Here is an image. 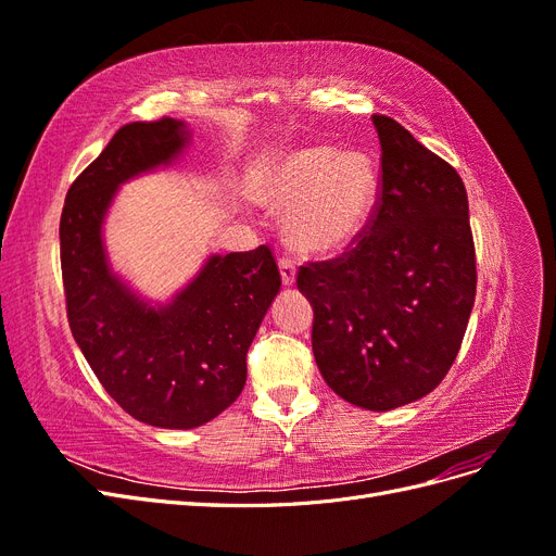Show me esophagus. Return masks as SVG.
<instances>
[{"label":"esophagus","instance_id":"esophagus-1","mask_svg":"<svg viewBox=\"0 0 556 556\" xmlns=\"http://www.w3.org/2000/svg\"><path fill=\"white\" fill-rule=\"evenodd\" d=\"M278 264H280V276H282V282H285V285H292V282H294V278H296V262H294V257H290V255H282Z\"/></svg>","mask_w":556,"mask_h":556}]
</instances>
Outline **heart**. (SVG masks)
<instances>
[{
  "mask_svg": "<svg viewBox=\"0 0 556 556\" xmlns=\"http://www.w3.org/2000/svg\"><path fill=\"white\" fill-rule=\"evenodd\" d=\"M378 194L374 162L355 150L333 153L327 146L278 153L262 178V199L288 208L285 229L290 241L313 252L333 255L355 243L371 223Z\"/></svg>",
  "mask_w": 556,
  "mask_h": 556,
  "instance_id": "1",
  "label": "heart"
}]
</instances>
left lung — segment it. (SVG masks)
Returning a JSON list of instances; mask_svg holds the SVG:
<instances>
[{
  "mask_svg": "<svg viewBox=\"0 0 556 556\" xmlns=\"http://www.w3.org/2000/svg\"><path fill=\"white\" fill-rule=\"evenodd\" d=\"M380 180L371 223L296 285L315 308L325 382L366 410H392L441 384L476 301L468 197L454 166L390 115H374Z\"/></svg>",
  "mask_w": 556,
  "mask_h": 556,
  "instance_id": "8db88e82",
  "label": "left lung"
}]
</instances>
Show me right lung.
Wrapping results in <instances>:
<instances>
[{
    "mask_svg": "<svg viewBox=\"0 0 556 556\" xmlns=\"http://www.w3.org/2000/svg\"><path fill=\"white\" fill-rule=\"evenodd\" d=\"M188 139L174 117L127 123L80 172L60 217L66 319L97 380L139 422L192 429L220 415L245 384V357L280 290L274 252L211 257L166 308H148L111 276L102 220L123 180L172 162Z\"/></svg>",
    "mask_w": 556,
    "mask_h": 556,
    "instance_id": "add662e5",
    "label": "right lung"
}]
</instances>
